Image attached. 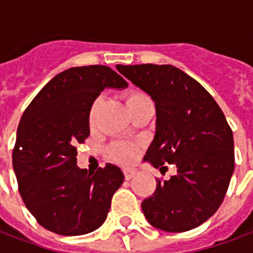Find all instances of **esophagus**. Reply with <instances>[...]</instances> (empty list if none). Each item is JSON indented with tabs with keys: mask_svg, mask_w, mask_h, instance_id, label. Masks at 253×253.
I'll list each match as a JSON object with an SVG mask.
<instances>
[{
	"mask_svg": "<svg viewBox=\"0 0 253 253\" xmlns=\"http://www.w3.org/2000/svg\"><path fill=\"white\" fill-rule=\"evenodd\" d=\"M136 173H137V171L134 169H125L124 170L125 179H132V178L136 175Z\"/></svg>",
	"mask_w": 253,
	"mask_h": 253,
	"instance_id": "34e87169",
	"label": "esophagus"
}]
</instances>
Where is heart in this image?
Wrapping results in <instances>:
<instances>
[{
	"instance_id": "b5f03b06",
	"label": "heart",
	"mask_w": 253,
	"mask_h": 253,
	"mask_svg": "<svg viewBox=\"0 0 253 253\" xmlns=\"http://www.w3.org/2000/svg\"><path fill=\"white\" fill-rule=\"evenodd\" d=\"M149 100V97L142 92L137 91V89H130L125 93V103L128 105L129 111H132L136 105L140 103ZM100 104V99L93 100V103L89 107V112H88V123L89 125H93L95 123L96 112H97V107ZM140 145L134 144V142H128V141H117L113 144L109 145L108 154L109 157L112 158L113 161L119 162V164H130L138 157L140 154Z\"/></svg>"
}]
</instances>
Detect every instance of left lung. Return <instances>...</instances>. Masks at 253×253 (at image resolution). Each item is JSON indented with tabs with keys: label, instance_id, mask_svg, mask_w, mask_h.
<instances>
[{
	"label": "left lung",
	"instance_id": "left-lung-1",
	"mask_svg": "<svg viewBox=\"0 0 253 253\" xmlns=\"http://www.w3.org/2000/svg\"><path fill=\"white\" fill-rule=\"evenodd\" d=\"M156 103V136L144 160L156 169L177 166L141 203L148 222L168 232L201 226L222 205L235 169L234 136L214 97L170 64L116 66Z\"/></svg>",
	"mask_w": 253,
	"mask_h": 253
}]
</instances>
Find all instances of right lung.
<instances>
[{
  "instance_id": "add662e5",
  "label": "right lung",
  "mask_w": 253,
  "mask_h": 253,
  "mask_svg": "<svg viewBox=\"0 0 253 253\" xmlns=\"http://www.w3.org/2000/svg\"><path fill=\"white\" fill-rule=\"evenodd\" d=\"M128 83L107 66L72 67L54 76L23 112L13 168L25 206L46 230L84 235L107 219L124 174L107 164L95 173L76 166V145L89 136L88 112L104 88Z\"/></svg>"
}]
</instances>
